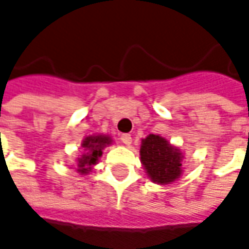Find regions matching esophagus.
I'll return each mask as SVG.
<instances>
[{
    "instance_id": "obj_1",
    "label": "esophagus",
    "mask_w": 249,
    "mask_h": 249,
    "mask_svg": "<svg viewBox=\"0 0 249 249\" xmlns=\"http://www.w3.org/2000/svg\"><path fill=\"white\" fill-rule=\"evenodd\" d=\"M121 141L124 145H130L131 144V136L130 134H122Z\"/></svg>"
}]
</instances>
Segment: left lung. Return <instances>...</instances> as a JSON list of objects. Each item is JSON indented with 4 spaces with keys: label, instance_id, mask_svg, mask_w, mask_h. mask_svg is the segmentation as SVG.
I'll return each instance as SVG.
<instances>
[{
    "label": "left lung",
    "instance_id": "1",
    "mask_svg": "<svg viewBox=\"0 0 249 249\" xmlns=\"http://www.w3.org/2000/svg\"><path fill=\"white\" fill-rule=\"evenodd\" d=\"M140 156L153 182H174L182 174V153L163 137L149 134L142 140Z\"/></svg>",
    "mask_w": 249,
    "mask_h": 249
}]
</instances>
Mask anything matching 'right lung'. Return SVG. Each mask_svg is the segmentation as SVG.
<instances>
[{
  "label": "right lung",
  "mask_w": 249,
  "mask_h": 249,
  "mask_svg": "<svg viewBox=\"0 0 249 249\" xmlns=\"http://www.w3.org/2000/svg\"><path fill=\"white\" fill-rule=\"evenodd\" d=\"M112 142L111 137L108 136H89L82 141V148L85 153L78 158V168L76 171L81 174H88L91 167L98 161V158L103 155V149L107 145Z\"/></svg>",
  "instance_id": "1"
}]
</instances>
